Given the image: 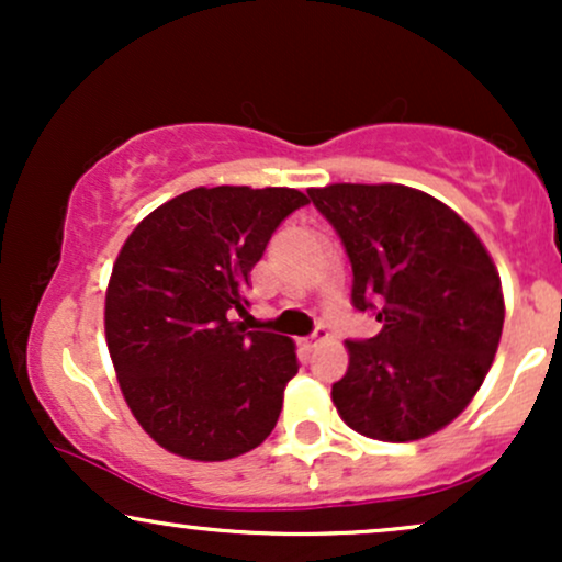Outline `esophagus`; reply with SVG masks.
I'll return each instance as SVG.
<instances>
[{
  "label": "esophagus",
  "mask_w": 562,
  "mask_h": 562,
  "mask_svg": "<svg viewBox=\"0 0 562 562\" xmlns=\"http://www.w3.org/2000/svg\"><path fill=\"white\" fill-rule=\"evenodd\" d=\"M327 338V330H325V327H317V330H314L312 335H308V338L306 340H303V348H306V351H312V348H317L319 344H322V340H325Z\"/></svg>",
  "instance_id": "esophagus-1"
}]
</instances>
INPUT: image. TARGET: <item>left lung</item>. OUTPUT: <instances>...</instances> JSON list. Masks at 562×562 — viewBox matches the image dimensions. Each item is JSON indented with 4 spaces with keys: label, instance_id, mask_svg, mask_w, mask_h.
Returning a JSON list of instances; mask_svg holds the SVG:
<instances>
[{
    "label": "left lung",
    "instance_id": "left-lung-1",
    "mask_svg": "<svg viewBox=\"0 0 562 562\" xmlns=\"http://www.w3.org/2000/svg\"><path fill=\"white\" fill-rule=\"evenodd\" d=\"M351 261V303L380 322L346 340L333 402L348 428L417 441L449 425L481 389L505 322L499 274L473 229L404 184L308 190Z\"/></svg>",
    "mask_w": 562,
    "mask_h": 562
}]
</instances>
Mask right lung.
Masks as SVG:
<instances>
[{
	"instance_id": "add662e5",
	"label": "right lung",
	"mask_w": 562,
	"mask_h": 562,
	"mask_svg": "<svg viewBox=\"0 0 562 562\" xmlns=\"http://www.w3.org/2000/svg\"><path fill=\"white\" fill-rule=\"evenodd\" d=\"M308 198L290 187H198L134 227L113 263L105 338L121 391L164 449L218 462L274 430L293 340L248 330V277Z\"/></svg>"
}]
</instances>
